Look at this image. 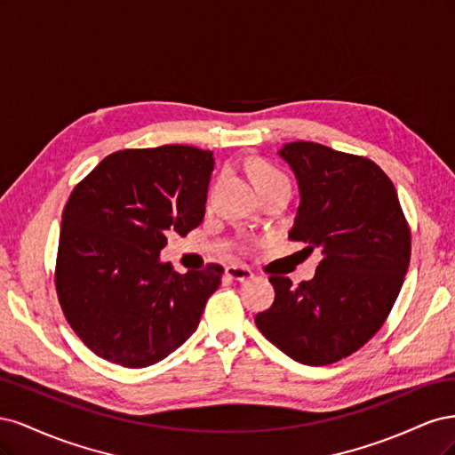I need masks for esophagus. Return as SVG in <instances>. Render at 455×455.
I'll return each mask as SVG.
<instances>
[{"mask_svg": "<svg viewBox=\"0 0 455 455\" xmlns=\"http://www.w3.org/2000/svg\"><path fill=\"white\" fill-rule=\"evenodd\" d=\"M226 277L231 279V281H239V283H244V281H251L254 275L249 267H243V266H228L226 267Z\"/></svg>", "mask_w": 455, "mask_h": 455, "instance_id": "1", "label": "esophagus"}]
</instances>
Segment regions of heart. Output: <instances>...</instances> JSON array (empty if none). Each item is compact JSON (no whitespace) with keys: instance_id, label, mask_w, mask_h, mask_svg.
<instances>
[{"instance_id":"heart-1","label":"heart","mask_w":455,"mask_h":455,"mask_svg":"<svg viewBox=\"0 0 455 455\" xmlns=\"http://www.w3.org/2000/svg\"><path fill=\"white\" fill-rule=\"evenodd\" d=\"M252 180H254V186L259 188L266 184L288 180V178L279 169H275L273 164H269L266 161H258L252 164Z\"/></svg>"}]
</instances>
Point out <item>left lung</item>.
<instances>
[{
  "instance_id": "obj_1",
  "label": "left lung",
  "mask_w": 455,
  "mask_h": 455,
  "mask_svg": "<svg viewBox=\"0 0 455 455\" xmlns=\"http://www.w3.org/2000/svg\"><path fill=\"white\" fill-rule=\"evenodd\" d=\"M279 157L299 189L288 239L319 249L323 259L296 288L271 275L275 301L254 323L296 363L332 364L387 319L410 264V229L393 182L374 161L304 140L284 144Z\"/></svg>"
}]
</instances>
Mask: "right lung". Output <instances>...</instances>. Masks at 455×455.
Segmentation results:
<instances>
[{"mask_svg": "<svg viewBox=\"0 0 455 455\" xmlns=\"http://www.w3.org/2000/svg\"><path fill=\"white\" fill-rule=\"evenodd\" d=\"M212 151L123 149L81 180L62 212L57 284L66 321L102 359L146 368L196 332L224 269L176 273L161 259L167 233L204 216Z\"/></svg>", "mask_w": 455, "mask_h": 455, "instance_id": "add662e5", "label": "right lung"}]
</instances>
